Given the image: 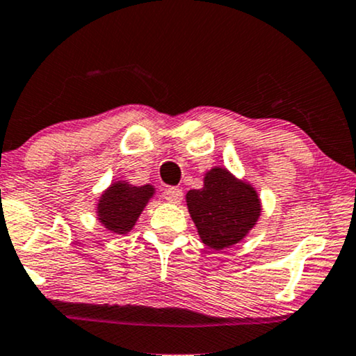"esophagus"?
Returning a JSON list of instances; mask_svg holds the SVG:
<instances>
[{
    "label": "esophagus",
    "instance_id": "1",
    "mask_svg": "<svg viewBox=\"0 0 356 356\" xmlns=\"http://www.w3.org/2000/svg\"><path fill=\"white\" fill-rule=\"evenodd\" d=\"M163 200L168 202H173V204H178L183 200V191L179 188H167L163 191Z\"/></svg>",
    "mask_w": 356,
    "mask_h": 356
}]
</instances>
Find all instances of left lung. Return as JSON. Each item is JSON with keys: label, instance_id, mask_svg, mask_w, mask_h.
<instances>
[{"label": "left lung", "instance_id": "8db88e82", "mask_svg": "<svg viewBox=\"0 0 356 356\" xmlns=\"http://www.w3.org/2000/svg\"><path fill=\"white\" fill-rule=\"evenodd\" d=\"M186 204L202 243L214 250L238 243L261 212L255 188L222 167L211 168L204 175L201 189H189Z\"/></svg>", "mask_w": 356, "mask_h": 356}]
</instances>
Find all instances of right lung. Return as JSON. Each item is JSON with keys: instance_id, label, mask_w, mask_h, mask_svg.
I'll return each instance as SVG.
<instances>
[{"instance_id": "right-lung-1", "label": "right lung", "mask_w": 356, "mask_h": 356, "mask_svg": "<svg viewBox=\"0 0 356 356\" xmlns=\"http://www.w3.org/2000/svg\"><path fill=\"white\" fill-rule=\"evenodd\" d=\"M154 195L155 188L152 184L134 186L127 181L111 183L98 201V220L114 234L131 232Z\"/></svg>"}]
</instances>
